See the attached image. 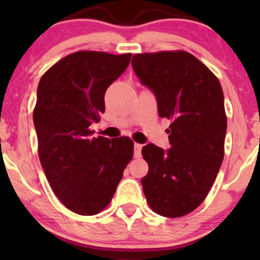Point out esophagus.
Here are the masks:
<instances>
[{"mask_svg": "<svg viewBox=\"0 0 260 260\" xmlns=\"http://www.w3.org/2000/svg\"><path fill=\"white\" fill-rule=\"evenodd\" d=\"M141 150H142V145L138 144V143H135L134 145V156L136 158L141 157Z\"/></svg>", "mask_w": 260, "mask_h": 260, "instance_id": "esophagus-1", "label": "esophagus"}]
</instances>
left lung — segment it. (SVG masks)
I'll use <instances>...</instances> for the list:
<instances>
[{"label":"left lung","mask_w":260,"mask_h":260,"mask_svg":"<svg viewBox=\"0 0 260 260\" xmlns=\"http://www.w3.org/2000/svg\"><path fill=\"white\" fill-rule=\"evenodd\" d=\"M141 84L155 94L158 116L172 119L170 149L149 143L141 180L150 208L167 218L193 212L207 197L221 167L227 119L218 78L184 51L135 54Z\"/></svg>","instance_id":"obj_1"}]
</instances>
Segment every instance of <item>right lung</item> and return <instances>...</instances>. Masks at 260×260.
<instances>
[{"label":"right lung","mask_w":260,"mask_h":260,"mask_svg":"<svg viewBox=\"0 0 260 260\" xmlns=\"http://www.w3.org/2000/svg\"><path fill=\"white\" fill-rule=\"evenodd\" d=\"M131 54L80 51L62 58L40 79L33 122L39 157L60 201L80 215L110 204L134 156L129 137H91L105 111L108 87L129 66Z\"/></svg>","instance_id":"obj_1"}]
</instances>
